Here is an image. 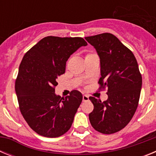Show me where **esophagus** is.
I'll return each mask as SVG.
<instances>
[{
	"label": "esophagus",
	"instance_id": "1",
	"mask_svg": "<svg viewBox=\"0 0 156 156\" xmlns=\"http://www.w3.org/2000/svg\"><path fill=\"white\" fill-rule=\"evenodd\" d=\"M89 101V97L87 95H83V101Z\"/></svg>",
	"mask_w": 156,
	"mask_h": 156
}]
</instances>
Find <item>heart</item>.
I'll return each instance as SVG.
<instances>
[{"instance_id": "b5f03b06", "label": "heart", "mask_w": 156, "mask_h": 156, "mask_svg": "<svg viewBox=\"0 0 156 156\" xmlns=\"http://www.w3.org/2000/svg\"><path fill=\"white\" fill-rule=\"evenodd\" d=\"M91 55V54H88V55ZM86 55V56H87Z\"/></svg>"}]
</instances>
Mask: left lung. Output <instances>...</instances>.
I'll return each mask as SVG.
<instances>
[{"label":"left lung","instance_id":"1","mask_svg":"<svg viewBox=\"0 0 156 156\" xmlns=\"http://www.w3.org/2000/svg\"><path fill=\"white\" fill-rule=\"evenodd\" d=\"M100 58V89L108 88V99L90 97L94 110L89 119L94 129L105 134L119 131L137 110L142 77L133 52L113 34L105 33L85 37Z\"/></svg>","mask_w":156,"mask_h":156}]
</instances>
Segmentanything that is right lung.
<instances>
[{"label":"right lung","instance_id":"1","mask_svg":"<svg viewBox=\"0 0 156 156\" xmlns=\"http://www.w3.org/2000/svg\"><path fill=\"white\" fill-rule=\"evenodd\" d=\"M87 45L82 37L49 36L25 54L16 80V92L23 118L38 134L58 137L71 127L83 95L76 90L66 98L56 95V79L65 73L72 54Z\"/></svg>","mask_w":156,"mask_h":156}]
</instances>
